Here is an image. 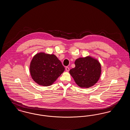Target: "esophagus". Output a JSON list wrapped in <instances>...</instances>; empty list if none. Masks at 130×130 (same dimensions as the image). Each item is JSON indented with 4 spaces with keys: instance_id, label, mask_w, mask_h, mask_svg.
Returning a JSON list of instances; mask_svg holds the SVG:
<instances>
[{
    "instance_id": "obj_1",
    "label": "esophagus",
    "mask_w": 130,
    "mask_h": 130,
    "mask_svg": "<svg viewBox=\"0 0 130 130\" xmlns=\"http://www.w3.org/2000/svg\"><path fill=\"white\" fill-rule=\"evenodd\" d=\"M65 69H66V71H67V72H69V67H66V68H65Z\"/></svg>"
}]
</instances>
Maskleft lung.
I'll use <instances>...</instances> for the list:
<instances>
[{"instance_id":"1","label":"left lung","mask_w":130,"mask_h":130,"mask_svg":"<svg viewBox=\"0 0 130 130\" xmlns=\"http://www.w3.org/2000/svg\"><path fill=\"white\" fill-rule=\"evenodd\" d=\"M74 64L75 67L71 69L69 73L78 86L89 88L98 82L101 74V66L97 59L87 56L76 59Z\"/></svg>"}]
</instances>
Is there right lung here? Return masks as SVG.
I'll list each match as a JSON object with an SVG mask.
<instances>
[{
    "instance_id": "right-lung-1",
    "label": "right lung",
    "mask_w": 130,
    "mask_h": 130,
    "mask_svg": "<svg viewBox=\"0 0 130 130\" xmlns=\"http://www.w3.org/2000/svg\"><path fill=\"white\" fill-rule=\"evenodd\" d=\"M29 68L32 79L43 86L52 85L65 71L64 67L56 56L44 52L34 56Z\"/></svg>"
}]
</instances>
